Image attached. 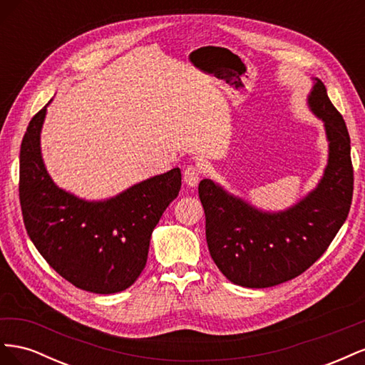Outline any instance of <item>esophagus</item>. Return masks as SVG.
Segmentation results:
<instances>
[{"instance_id": "esophagus-1", "label": "esophagus", "mask_w": 365, "mask_h": 365, "mask_svg": "<svg viewBox=\"0 0 365 365\" xmlns=\"http://www.w3.org/2000/svg\"><path fill=\"white\" fill-rule=\"evenodd\" d=\"M182 180L189 187H196L197 182H200V180H201L200 169L195 168V165H189V168H185V170L182 172Z\"/></svg>"}]
</instances>
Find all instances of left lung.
<instances>
[{"label": "left lung", "mask_w": 365, "mask_h": 365, "mask_svg": "<svg viewBox=\"0 0 365 365\" xmlns=\"http://www.w3.org/2000/svg\"><path fill=\"white\" fill-rule=\"evenodd\" d=\"M307 103L324 121L329 160L317 189L300 202L280 213H267L212 180L200 182L208 251L235 284L269 288L295 279L323 256L347 219L353 196L347 126L322 81L315 79Z\"/></svg>", "instance_id": "8db88e82"}]
</instances>
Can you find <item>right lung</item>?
Returning a JSON list of instances; mask_svg holds the SVG:
<instances>
[{"mask_svg": "<svg viewBox=\"0 0 365 365\" xmlns=\"http://www.w3.org/2000/svg\"><path fill=\"white\" fill-rule=\"evenodd\" d=\"M47 106L33 115L21 143L19 202L33 245L76 288L115 294L146 267L153 228L181 189V170L129 187L106 201L90 202L65 192L47 173L41 128Z\"/></svg>", "mask_w": 365, "mask_h": 365, "instance_id": "1", "label": "right lung"}]
</instances>
